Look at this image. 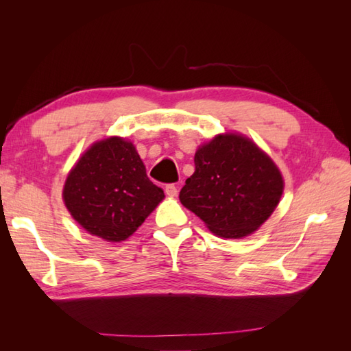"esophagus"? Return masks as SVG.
Masks as SVG:
<instances>
[{
	"label": "esophagus",
	"instance_id": "esophagus-1",
	"mask_svg": "<svg viewBox=\"0 0 351 351\" xmlns=\"http://www.w3.org/2000/svg\"><path fill=\"white\" fill-rule=\"evenodd\" d=\"M165 193H167L168 196H171V197L177 196V195H178V190H177L176 184H167V186H165Z\"/></svg>",
	"mask_w": 351,
	"mask_h": 351
}]
</instances>
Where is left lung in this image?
I'll use <instances>...</instances> for the list:
<instances>
[{"label": "left lung", "mask_w": 351, "mask_h": 351, "mask_svg": "<svg viewBox=\"0 0 351 351\" xmlns=\"http://www.w3.org/2000/svg\"><path fill=\"white\" fill-rule=\"evenodd\" d=\"M284 180L272 159L247 137L218 134L195 154V173L180 202L214 234L241 239L256 231L280 204Z\"/></svg>", "instance_id": "left-lung-1"}]
</instances>
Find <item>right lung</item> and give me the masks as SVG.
<instances>
[{"mask_svg":"<svg viewBox=\"0 0 351 351\" xmlns=\"http://www.w3.org/2000/svg\"><path fill=\"white\" fill-rule=\"evenodd\" d=\"M164 197L146 176L134 145L117 136L93 143L62 190L71 217L107 241L129 239Z\"/></svg>","mask_w":351,"mask_h":351,"instance_id":"obj_1","label":"right lung"}]
</instances>
